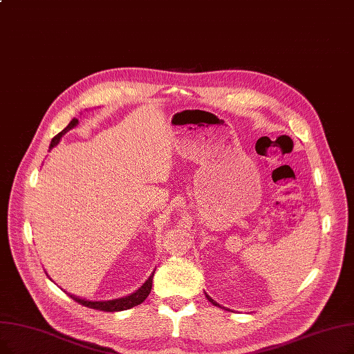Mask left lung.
<instances>
[{"instance_id":"obj_1","label":"left lung","mask_w":354,"mask_h":354,"mask_svg":"<svg viewBox=\"0 0 354 354\" xmlns=\"http://www.w3.org/2000/svg\"><path fill=\"white\" fill-rule=\"evenodd\" d=\"M205 298H207V299H208V301H209V302H211L212 305H215V306H220V308H223V310H227V308H225V306H221L220 304H217V302H215V301H214V299H212V298H211L209 295H207V294H205Z\"/></svg>"}]
</instances>
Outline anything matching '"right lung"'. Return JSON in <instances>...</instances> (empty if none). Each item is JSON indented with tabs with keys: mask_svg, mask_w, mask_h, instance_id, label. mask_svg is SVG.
I'll return each instance as SVG.
<instances>
[{
	"mask_svg": "<svg viewBox=\"0 0 354 354\" xmlns=\"http://www.w3.org/2000/svg\"><path fill=\"white\" fill-rule=\"evenodd\" d=\"M78 120L76 118H72L69 124L60 131L59 134H56L52 142H50V146H49V150H52L55 146H57V143L60 142V139L72 129H75L76 126H78ZM156 270V269H155ZM155 270H153L150 273L149 278L146 279V282L137 289L134 290L133 294L130 295H126V297H121V298H115V299H106V301H89V299H85V298H80V297H75L72 294H68L73 301H76L78 304L84 305V306H88V308H92V310H100V311H106V313H115V311H126V310H130L133 308V306L142 304L150 294L151 290V282H153V276H155ZM49 276V274H48ZM50 279V278H49Z\"/></svg>",
	"mask_w": 354,
	"mask_h": 354,
	"instance_id": "right-lung-1",
	"label": "right lung"
}]
</instances>
